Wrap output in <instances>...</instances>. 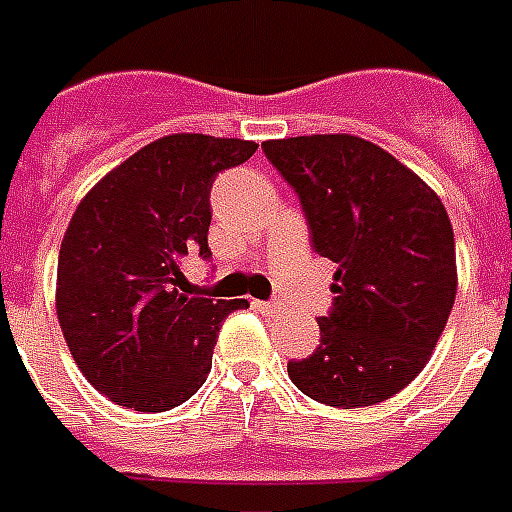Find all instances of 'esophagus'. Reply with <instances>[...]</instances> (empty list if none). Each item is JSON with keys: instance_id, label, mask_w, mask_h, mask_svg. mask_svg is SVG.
Listing matches in <instances>:
<instances>
[{"instance_id": "34e87169", "label": "esophagus", "mask_w": 512, "mask_h": 512, "mask_svg": "<svg viewBox=\"0 0 512 512\" xmlns=\"http://www.w3.org/2000/svg\"><path fill=\"white\" fill-rule=\"evenodd\" d=\"M255 308L263 313H276L281 308V303L279 300H268V303H265V300H255Z\"/></svg>"}]
</instances>
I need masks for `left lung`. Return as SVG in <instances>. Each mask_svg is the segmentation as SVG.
<instances>
[{
  "instance_id": "8db88e82",
  "label": "left lung",
  "mask_w": 512,
  "mask_h": 512,
  "mask_svg": "<svg viewBox=\"0 0 512 512\" xmlns=\"http://www.w3.org/2000/svg\"><path fill=\"white\" fill-rule=\"evenodd\" d=\"M263 151L295 188L313 252L337 263L319 348L289 361V377L337 409L396 396L428 364L457 295L444 204L356 135L265 140Z\"/></svg>"
}]
</instances>
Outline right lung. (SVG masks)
Wrapping results in <instances>:
<instances>
[{"label": "right lung", "instance_id": "obj_1", "mask_svg": "<svg viewBox=\"0 0 512 512\" xmlns=\"http://www.w3.org/2000/svg\"><path fill=\"white\" fill-rule=\"evenodd\" d=\"M257 143L167 135L108 172L76 207L58 255V321L76 366L135 412H167L212 369L217 332L247 300L183 295V257L209 260V193Z\"/></svg>", "mask_w": 512, "mask_h": 512}]
</instances>
